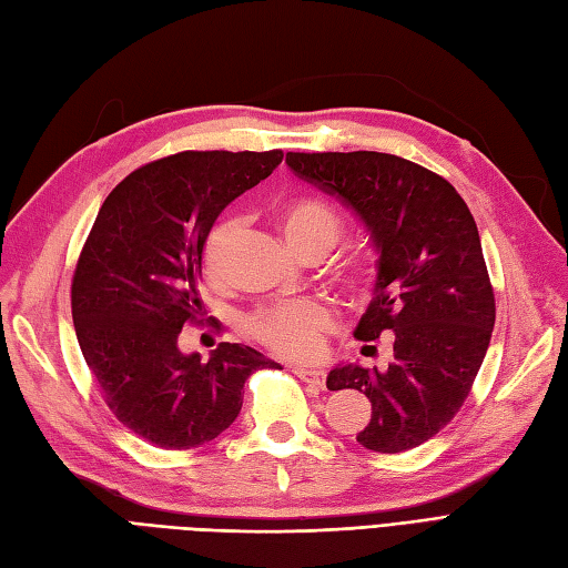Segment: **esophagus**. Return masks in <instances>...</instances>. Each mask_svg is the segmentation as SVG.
Returning a JSON list of instances; mask_svg holds the SVG:
<instances>
[{
	"instance_id": "34e87169",
	"label": "esophagus",
	"mask_w": 568,
	"mask_h": 568,
	"mask_svg": "<svg viewBox=\"0 0 568 568\" xmlns=\"http://www.w3.org/2000/svg\"><path fill=\"white\" fill-rule=\"evenodd\" d=\"M292 373L298 377L308 382V385H316V387H323V369L318 367H306V365H296L292 367Z\"/></svg>"
}]
</instances>
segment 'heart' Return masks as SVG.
<instances>
[{
  "mask_svg": "<svg viewBox=\"0 0 568 568\" xmlns=\"http://www.w3.org/2000/svg\"><path fill=\"white\" fill-rule=\"evenodd\" d=\"M276 217L288 245L301 257L311 252L326 254L343 233V217L318 195H288L276 203ZM240 235L235 220H217L201 252L203 280L213 288H223L230 274V252ZM377 282V262L363 254L343 270V284L353 294H367ZM335 326L333 308L321 298H298L260 308L247 318V333L276 355L311 357L321 351L323 335Z\"/></svg>",
  "mask_w": 568,
  "mask_h": 568,
  "instance_id": "obj_1",
  "label": "heart"
}]
</instances>
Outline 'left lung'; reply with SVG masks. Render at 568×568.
I'll return each mask as SVG.
<instances>
[{"label":"left lung","instance_id":"obj_1","mask_svg":"<svg viewBox=\"0 0 568 568\" xmlns=\"http://www.w3.org/2000/svg\"><path fill=\"white\" fill-rule=\"evenodd\" d=\"M298 179L341 199L377 250V282L355 338L395 333L385 369L338 365L328 389H357L373 416L357 442L402 454L454 419L495 326V294L466 201L438 173L379 152H288Z\"/></svg>","mask_w":568,"mask_h":568}]
</instances>
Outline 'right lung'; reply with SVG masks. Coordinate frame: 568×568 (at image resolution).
<instances>
[{"label": "right lung", "instance_id": "obj_1", "mask_svg": "<svg viewBox=\"0 0 568 568\" xmlns=\"http://www.w3.org/2000/svg\"><path fill=\"white\" fill-rule=\"evenodd\" d=\"M272 152H181L132 171L102 203L71 286L75 335L110 412L159 448H195L242 409L247 377L274 367L250 345L201 361L179 351L199 321L201 252L215 217L282 164Z\"/></svg>", "mask_w": 568, "mask_h": 568}]
</instances>
